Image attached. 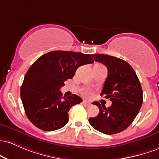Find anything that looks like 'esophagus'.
Instances as JSON below:
<instances>
[{"label":"esophagus","mask_w":159,"mask_h":159,"mask_svg":"<svg viewBox=\"0 0 159 159\" xmlns=\"http://www.w3.org/2000/svg\"><path fill=\"white\" fill-rule=\"evenodd\" d=\"M83 104L84 105L85 107H89V106H90V103L88 102V101H83Z\"/></svg>","instance_id":"34e87169"}]
</instances>
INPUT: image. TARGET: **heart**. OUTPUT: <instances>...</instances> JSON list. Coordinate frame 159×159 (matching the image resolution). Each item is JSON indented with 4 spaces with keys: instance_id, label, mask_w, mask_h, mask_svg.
Returning <instances> with one entry per match:
<instances>
[{
    "instance_id": "1",
    "label": "heart",
    "mask_w": 159,
    "mask_h": 159,
    "mask_svg": "<svg viewBox=\"0 0 159 159\" xmlns=\"http://www.w3.org/2000/svg\"><path fill=\"white\" fill-rule=\"evenodd\" d=\"M94 67H104L101 65H95L94 66ZM83 94L85 96V97L89 98L91 97V95H92V93H91V92L89 90H84L83 91Z\"/></svg>"
}]
</instances>
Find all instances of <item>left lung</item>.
<instances>
[{
	"mask_svg": "<svg viewBox=\"0 0 159 159\" xmlns=\"http://www.w3.org/2000/svg\"><path fill=\"white\" fill-rule=\"evenodd\" d=\"M95 61L102 63L108 76L101 95L110 98L112 105L107 108L99 102L92 103L100 111L89 122L94 129L105 134H115L124 131L132 123L143 103L142 87L136 73L125 61L103 54L92 55Z\"/></svg>",
	"mask_w": 159,
	"mask_h": 159,
	"instance_id": "obj_1",
	"label": "left lung"
}]
</instances>
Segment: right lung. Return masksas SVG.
I'll return each mask as SVG.
<instances>
[{
	"label": "right lung",
	"mask_w": 159,
	"mask_h": 159,
	"mask_svg": "<svg viewBox=\"0 0 159 159\" xmlns=\"http://www.w3.org/2000/svg\"><path fill=\"white\" fill-rule=\"evenodd\" d=\"M94 62L91 55L52 51L40 56L25 76L21 99L28 119L37 128L52 131L68 122V111L83 100L76 94L62 97L60 89L80 66Z\"/></svg>",
	"instance_id": "1"
}]
</instances>
